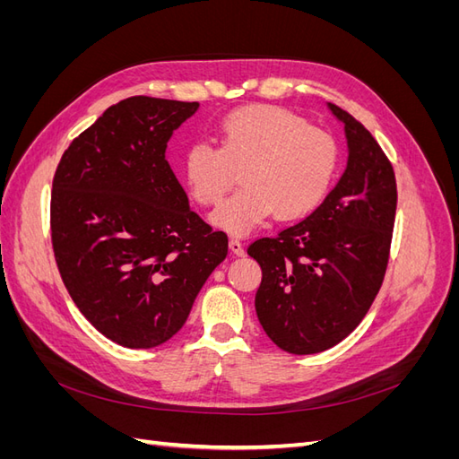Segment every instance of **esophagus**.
<instances>
[{
    "label": "esophagus",
    "mask_w": 459,
    "mask_h": 459,
    "mask_svg": "<svg viewBox=\"0 0 459 459\" xmlns=\"http://www.w3.org/2000/svg\"><path fill=\"white\" fill-rule=\"evenodd\" d=\"M230 248H231L233 255H238V256H243V255H245V247H243L241 239H238V238H231V239H230Z\"/></svg>",
    "instance_id": "esophagus-1"
}]
</instances>
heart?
<instances>
[{"label":"heart","instance_id":"1","mask_svg":"<svg viewBox=\"0 0 459 459\" xmlns=\"http://www.w3.org/2000/svg\"><path fill=\"white\" fill-rule=\"evenodd\" d=\"M220 147L195 142L184 160L191 195L204 206L218 204L241 169L243 187L212 214L231 233H247L275 212L293 220L312 212L329 191L339 164L335 137L310 126L290 110L248 105L220 122Z\"/></svg>","mask_w":459,"mask_h":459}]
</instances>
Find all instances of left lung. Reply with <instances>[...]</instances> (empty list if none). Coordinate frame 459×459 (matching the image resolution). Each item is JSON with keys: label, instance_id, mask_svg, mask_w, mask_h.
Masks as SVG:
<instances>
[{"label": "left lung", "instance_id": "8db88e82", "mask_svg": "<svg viewBox=\"0 0 459 459\" xmlns=\"http://www.w3.org/2000/svg\"><path fill=\"white\" fill-rule=\"evenodd\" d=\"M329 108L349 142L339 184L308 218L247 248L262 268L258 322L289 354L324 352L349 337L377 297L391 256L393 164L362 122Z\"/></svg>", "mask_w": 459, "mask_h": 459}]
</instances>
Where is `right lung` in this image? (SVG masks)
Instances as JSON below:
<instances>
[{
	"label": "right lung",
	"mask_w": 459,
	"mask_h": 459,
	"mask_svg": "<svg viewBox=\"0 0 459 459\" xmlns=\"http://www.w3.org/2000/svg\"><path fill=\"white\" fill-rule=\"evenodd\" d=\"M197 101L134 95L63 152L51 189V245L78 310L107 339L152 349L182 329L228 235L189 208L169 160Z\"/></svg>",
	"instance_id": "right-lung-1"
}]
</instances>
